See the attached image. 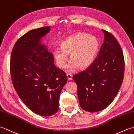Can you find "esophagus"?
<instances>
[{
	"label": "esophagus",
	"instance_id": "esophagus-1",
	"mask_svg": "<svg viewBox=\"0 0 134 134\" xmlns=\"http://www.w3.org/2000/svg\"><path fill=\"white\" fill-rule=\"evenodd\" d=\"M67 77L69 81H71L72 79V75L70 74H67Z\"/></svg>",
	"mask_w": 134,
	"mask_h": 134
}]
</instances>
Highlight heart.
Listing matches in <instances>:
<instances>
[{
    "label": "heart",
    "instance_id": "heart-1",
    "mask_svg": "<svg viewBox=\"0 0 134 134\" xmlns=\"http://www.w3.org/2000/svg\"><path fill=\"white\" fill-rule=\"evenodd\" d=\"M99 47L98 41L94 37L89 36L85 33H79L65 39L61 47L55 48L53 56L56 64L63 69L66 65L67 55H70L69 68L73 70L78 66L85 69L92 63Z\"/></svg>",
    "mask_w": 134,
    "mask_h": 134
}]
</instances>
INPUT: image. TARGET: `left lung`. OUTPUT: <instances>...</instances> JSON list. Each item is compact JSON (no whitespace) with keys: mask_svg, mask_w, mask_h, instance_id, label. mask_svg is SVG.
I'll list each match as a JSON object with an SVG mask.
<instances>
[{"mask_svg":"<svg viewBox=\"0 0 134 134\" xmlns=\"http://www.w3.org/2000/svg\"><path fill=\"white\" fill-rule=\"evenodd\" d=\"M105 38L97 56L87 69L74 75L81 107L98 112L111 104L123 83L124 58L123 51L112 33L102 30Z\"/></svg>","mask_w":134,"mask_h":134,"instance_id":"8db88e82","label":"left lung"}]
</instances>
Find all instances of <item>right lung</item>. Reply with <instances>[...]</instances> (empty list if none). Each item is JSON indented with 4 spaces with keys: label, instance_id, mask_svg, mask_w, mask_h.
<instances>
[{
    "label": "right lung",
    "instance_id": "obj_1",
    "mask_svg": "<svg viewBox=\"0 0 134 134\" xmlns=\"http://www.w3.org/2000/svg\"><path fill=\"white\" fill-rule=\"evenodd\" d=\"M49 30L44 26L25 34L14 44L10 59L14 89L27 107L43 116L58 112L60 94L67 82L65 73L54 64L52 53L39 44Z\"/></svg>",
    "mask_w": 134,
    "mask_h": 134
}]
</instances>
